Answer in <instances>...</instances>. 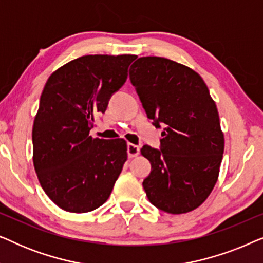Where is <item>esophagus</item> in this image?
Returning a JSON list of instances; mask_svg holds the SVG:
<instances>
[{
	"label": "esophagus",
	"instance_id": "1",
	"mask_svg": "<svg viewBox=\"0 0 263 263\" xmlns=\"http://www.w3.org/2000/svg\"><path fill=\"white\" fill-rule=\"evenodd\" d=\"M140 153V147L134 145V143H128V156L129 158H134L139 156Z\"/></svg>",
	"mask_w": 263,
	"mask_h": 263
}]
</instances>
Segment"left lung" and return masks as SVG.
I'll return each mask as SVG.
<instances>
[{"label":"left lung","instance_id":"left-lung-1","mask_svg":"<svg viewBox=\"0 0 263 263\" xmlns=\"http://www.w3.org/2000/svg\"><path fill=\"white\" fill-rule=\"evenodd\" d=\"M132 84L154 125L164 123L161 149L143 146L152 171L142 185L149 202L170 214L201 206L219 177L224 133L203 79L175 61L140 57L129 69Z\"/></svg>","mask_w":263,"mask_h":263}]
</instances>
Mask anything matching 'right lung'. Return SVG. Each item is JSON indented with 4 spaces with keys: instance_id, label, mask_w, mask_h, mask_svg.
I'll list each match as a JSON object with an SVG mask.
<instances>
[{
    "instance_id": "1",
    "label": "right lung",
    "mask_w": 263,
    "mask_h": 263,
    "mask_svg": "<svg viewBox=\"0 0 263 263\" xmlns=\"http://www.w3.org/2000/svg\"><path fill=\"white\" fill-rule=\"evenodd\" d=\"M135 55H87L50 75L32 128L38 181L56 206L91 212L109 199L128 158L124 139L92 138L111 95L128 78Z\"/></svg>"
}]
</instances>
